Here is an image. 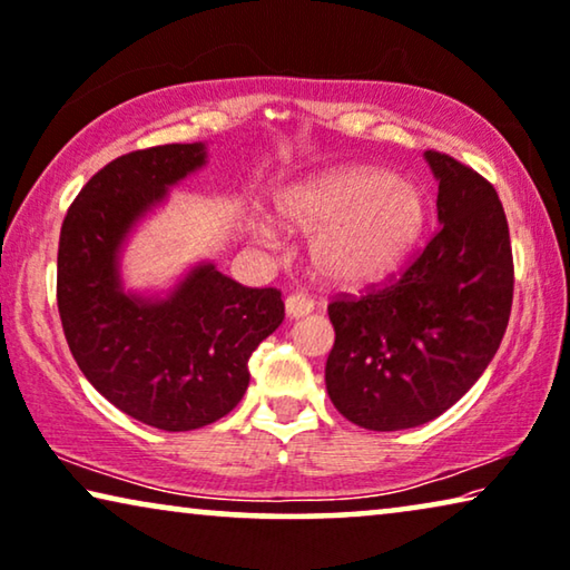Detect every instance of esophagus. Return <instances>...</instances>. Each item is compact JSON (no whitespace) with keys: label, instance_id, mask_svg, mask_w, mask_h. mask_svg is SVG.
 <instances>
[{"label":"esophagus","instance_id":"esophagus-1","mask_svg":"<svg viewBox=\"0 0 570 570\" xmlns=\"http://www.w3.org/2000/svg\"><path fill=\"white\" fill-rule=\"evenodd\" d=\"M311 311H313V301L308 298V295L293 293V295H287V298H285L287 318H303V316H308Z\"/></svg>","mask_w":570,"mask_h":570}]
</instances>
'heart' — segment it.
<instances>
[{
	"label": "heart",
	"instance_id": "1",
	"mask_svg": "<svg viewBox=\"0 0 570 570\" xmlns=\"http://www.w3.org/2000/svg\"><path fill=\"white\" fill-rule=\"evenodd\" d=\"M287 224L316 234L313 265L328 283L360 287L385 277L406 259L426 226V197L381 167H342L279 193ZM257 236L279 242L275 220H259Z\"/></svg>",
	"mask_w": 570,
	"mask_h": 570
}]
</instances>
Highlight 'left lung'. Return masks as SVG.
Returning a JSON list of instances; mask_svg holds the SVG:
<instances>
[{
	"mask_svg": "<svg viewBox=\"0 0 570 570\" xmlns=\"http://www.w3.org/2000/svg\"><path fill=\"white\" fill-rule=\"evenodd\" d=\"M440 228L401 279L328 305L326 391L373 432L422 426L475 385L504 340L514 265L497 189L448 154L424 151Z\"/></svg>",
	"mask_w": 570,
	"mask_h": 570,
	"instance_id": "left-lung-1",
	"label": "left lung"
}]
</instances>
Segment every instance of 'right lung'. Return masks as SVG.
I'll return each instance as SVG.
<instances>
[{
  "mask_svg": "<svg viewBox=\"0 0 570 570\" xmlns=\"http://www.w3.org/2000/svg\"><path fill=\"white\" fill-rule=\"evenodd\" d=\"M208 164L205 144L120 156L81 187L59 238V313L89 383L136 422L189 432L236 409L249 357L283 324L275 287H244L197 262L161 293L130 291L122 252L134 230Z\"/></svg>",
  "mask_w": 570,
  "mask_h": 570,
  "instance_id": "obj_1",
  "label": "right lung"
}]
</instances>
